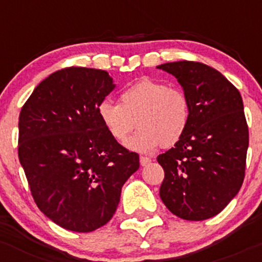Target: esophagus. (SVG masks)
I'll return each instance as SVG.
<instances>
[{
  "instance_id": "1",
  "label": "esophagus",
  "mask_w": 262,
  "mask_h": 262,
  "mask_svg": "<svg viewBox=\"0 0 262 262\" xmlns=\"http://www.w3.org/2000/svg\"><path fill=\"white\" fill-rule=\"evenodd\" d=\"M139 161H140V166L145 167V166H148V164H149L150 162H152V159L148 158V157H140Z\"/></svg>"
}]
</instances>
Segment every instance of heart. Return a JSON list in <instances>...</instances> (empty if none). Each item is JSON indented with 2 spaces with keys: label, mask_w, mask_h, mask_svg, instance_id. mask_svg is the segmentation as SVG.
<instances>
[{
  "label": "heart",
  "mask_w": 262,
  "mask_h": 262,
  "mask_svg": "<svg viewBox=\"0 0 262 262\" xmlns=\"http://www.w3.org/2000/svg\"><path fill=\"white\" fill-rule=\"evenodd\" d=\"M96 113L101 125L118 143L125 142L136 125L139 126L126 147L142 153L180 142L191 114L188 98L182 90L150 78L124 88L119 103H99Z\"/></svg>",
  "instance_id": "obj_1"
}]
</instances>
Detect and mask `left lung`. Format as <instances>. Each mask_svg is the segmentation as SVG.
I'll use <instances>...</instances> for the list:
<instances>
[{
    "label": "left lung",
    "instance_id": "1",
    "mask_svg": "<svg viewBox=\"0 0 262 262\" xmlns=\"http://www.w3.org/2000/svg\"><path fill=\"white\" fill-rule=\"evenodd\" d=\"M157 69L177 79L191 112L180 142L157 157L164 169L159 196L180 219L203 221L224 210L244 182L249 128L241 94L220 71L201 62Z\"/></svg>",
    "mask_w": 262,
    "mask_h": 262
}]
</instances>
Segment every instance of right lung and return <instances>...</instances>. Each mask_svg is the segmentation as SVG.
<instances>
[{"label": "right lung", "instance_id": "obj_1", "mask_svg": "<svg viewBox=\"0 0 262 262\" xmlns=\"http://www.w3.org/2000/svg\"><path fill=\"white\" fill-rule=\"evenodd\" d=\"M115 88L104 70L66 68L35 88L18 118V158L32 197L60 227L92 232L117 211L139 156L115 142L98 118Z\"/></svg>", "mask_w": 262, "mask_h": 262}]
</instances>
